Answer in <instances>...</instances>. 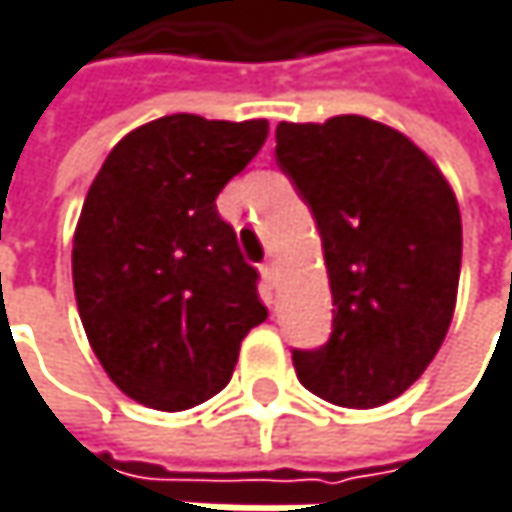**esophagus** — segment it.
I'll use <instances>...</instances> for the list:
<instances>
[{
    "instance_id": "1",
    "label": "esophagus",
    "mask_w": 512,
    "mask_h": 512,
    "mask_svg": "<svg viewBox=\"0 0 512 512\" xmlns=\"http://www.w3.org/2000/svg\"><path fill=\"white\" fill-rule=\"evenodd\" d=\"M260 275H263L266 287H275V284H278V266H275V260H266V263L260 266Z\"/></svg>"
}]
</instances>
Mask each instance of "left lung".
I'll return each mask as SVG.
<instances>
[{"label":"left lung","instance_id":"1","mask_svg":"<svg viewBox=\"0 0 512 512\" xmlns=\"http://www.w3.org/2000/svg\"><path fill=\"white\" fill-rule=\"evenodd\" d=\"M278 166L316 219L331 340L293 351L313 395L381 407L422 378L448 334L463 255L451 184L410 137L357 114L278 122Z\"/></svg>","mask_w":512,"mask_h":512}]
</instances>
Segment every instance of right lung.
I'll use <instances>...</instances> for the list:
<instances>
[{
	"label": "right lung",
	"mask_w": 512,
	"mask_h": 512,
	"mask_svg": "<svg viewBox=\"0 0 512 512\" xmlns=\"http://www.w3.org/2000/svg\"><path fill=\"white\" fill-rule=\"evenodd\" d=\"M266 134V119H152L119 140L87 190L72 237L78 316L108 378L152 410L213 398L266 319L257 269L216 210Z\"/></svg>",
	"instance_id": "add662e5"
}]
</instances>
